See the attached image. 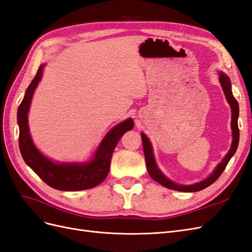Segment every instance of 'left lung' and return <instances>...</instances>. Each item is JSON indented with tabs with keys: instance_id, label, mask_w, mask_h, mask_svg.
<instances>
[{
	"instance_id": "8db88e82",
	"label": "left lung",
	"mask_w": 252,
	"mask_h": 252,
	"mask_svg": "<svg viewBox=\"0 0 252 252\" xmlns=\"http://www.w3.org/2000/svg\"><path fill=\"white\" fill-rule=\"evenodd\" d=\"M219 79H220V83L222 86V89L224 91L225 97L227 101L230 104L231 108V129H232V143L230 150L228 153L226 154V156L223 158L221 163H219L218 166L215 168L213 174L210 175L207 179L203 180L201 182L194 183L191 185H181V184H177L173 181H170L169 179L161 173V170L158 168L155 158H154V154H153V148L152 144L149 140V138L145 136L143 133H141L142 137V145H143V153H144V157H145V163H147V168L150 176L153 178L154 180L158 182L159 184L165 186V188L169 189H174L178 191H184V192H193V191H199L208 188L209 185H212L219 177L222 175L224 172L225 167L228 164L229 160L231 157L234 155L235 151L238 149L239 145V139H240V131H239V126H238V118H239V103L237 99L234 98L232 92H231V83L229 77L227 76L225 73L220 72L219 73Z\"/></svg>"
}]
</instances>
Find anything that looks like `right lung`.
<instances>
[{
    "instance_id": "obj_1",
    "label": "right lung",
    "mask_w": 252,
    "mask_h": 252,
    "mask_svg": "<svg viewBox=\"0 0 252 252\" xmlns=\"http://www.w3.org/2000/svg\"><path fill=\"white\" fill-rule=\"evenodd\" d=\"M44 67L45 64L39 66L36 75L27 88L25 96L18 109L19 145L23 159L40 179L55 189L75 191L93 189L108 176L113 152L123 135L133 128V120L128 118L113 127L103 138L91 161L86 163H54L35 148L28 126L30 102L35 88L42 78Z\"/></svg>"
}]
</instances>
